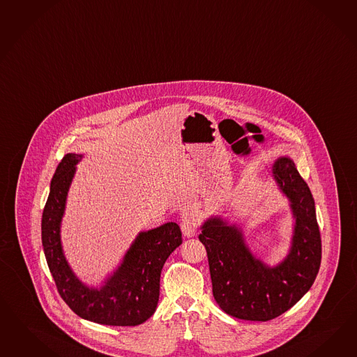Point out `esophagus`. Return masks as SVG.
I'll use <instances>...</instances> for the list:
<instances>
[{"instance_id": "obj_1", "label": "esophagus", "mask_w": 357, "mask_h": 357, "mask_svg": "<svg viewBox=\"0 0 357 357\" xmlns=\"http://www.w3.org/2000/svg\"><path fill=\"white\" fill-rule=\"evenodd\" d=\"M181 229L183 231L184 236L187 238H192L196 234V229H197V218L192 213H185L182 215L181 220Z\"/></svg>"}]
</instances>
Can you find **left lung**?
Returning <instances> with one entry per match:
<instances>
[{
	"mask_svg": "<svg viewBox=\"0 0 357 357\" xmlns=\"http://www.w3.org/2000/svg\"><path fill=\"white\" fill-rule=\"evenodd\" d=\"M271 178L289 200L292 235L287 255L269 265L252 252L243 226L222 215L202 225L199 239L208 253L213 296L220 308L245 321H269L292 308L312 287L321 265V236L314 200L295 161L282 155Z\"/></svg>",
	"mask_w": 357,
	"mask_h": 357,
	"instance_id": "left-lung-1",
	"label": "left lung"
}]
</instances>
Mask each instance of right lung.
Returning <instances> with one entry per match:
<instances>
[{
  "instance_id": "add662e5",
  "label": "right lung",
  "mask_w": 357,
  "mask_h": 357,
  "mask_svg": "<svg viewBox=\"0 0 357 357\" xmlns=\"http://www.w3.org/2000/svg\"><path fill=\"white\" fill-rule=\"evenodd\" d=\"M83 157L66 154L53 175L41 220L44 255L61 298L79 317L109 326H136L155 312L161 270L182 244V231L175 222H167L139 232L101 284L84 283L70 266L61 239L68 191Z\"/></svg>"
}]
</instances>
